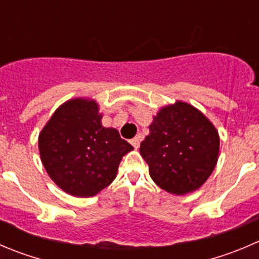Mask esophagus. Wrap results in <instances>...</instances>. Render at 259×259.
<instances>
[{"label":"esophagus","mask_w":259,"mask_h":259,"mask_svg":"<svg viewBox=\"0 0 259 259\" xmlns=\"http://www.w3.org/2000/svg\"><path fill=\"white\" fill-rule=\"evenodd\" d=\"M130 143H132V145L135 148V149H138V148H139V145H140L139 138H134V139L130 140Z\"/></svg>","instance_id":"1"}]
</instances>
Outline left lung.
<instances>
[{
    "label": "left lung",
    "instance_id": "8db88e82",
    "mask_svg": "<svg viewBox=\"0 0 259 259\" xmlns=\"http://www.w3.org/2000/svg\"><path fill=\"white\" fill-rule=\"evenodd\" d=\"M219 133L196 107L186 102L159 110L140 144L152 180L167 192L186 195L201 187L219 155Z\"/></svg>",
    "mask_w": 259,
    "mask_h": 259
}]
</instances>
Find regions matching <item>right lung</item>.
Listing matches in <instances>:
<instances>
[{
    "instance_id": "right-lung-1",
    "label": "right lung",
    "mask_w": 259,
    "mask_h": 259,
    "mask_svg": "<svg viewBox=\"0 0 259 259\" xmlns=\"http://www.w3.org/2000/svg\"><path fill=\"white\" fill-rule=\"evenodd\" d=\"M94 100L60 105L39 135V152L48 175L64 192L95 196L115 180L122 157L134 148L119 132L104 127Z\"/></svg>"
}]
</instances>
